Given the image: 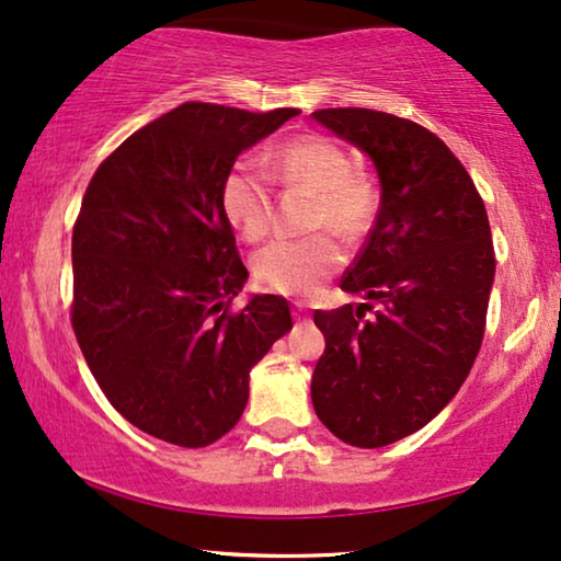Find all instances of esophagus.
<instances>
[{"label": "esophagus", "mask_w": 561, "mask_h": 561, "mask_svg": "<svg viewBox=\"0 0 561 561\" xmlns=\"http://www.w3.org/2000/svg\"><path fill=\"white\" fill-rule=\"evenodd\" d=\"M294 319H296V321L309 319V309H306V304H301V301H294Z\"/></svg>", "instance_id": "obj_1"}]
</instances>
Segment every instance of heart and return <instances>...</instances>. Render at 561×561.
I'll return each instance as SVG.
<instances>
[{"label":"heart","instance_id":"heart-1","mask_svg":"<svg viewBox=\"0 0 561 561\" xmlns=\"http://www.w3.org/2000/svg\"><path fill=\"white\" fill-rule=\"evenodd\" d=\"M267 174L255 160L240 158L219 188L225 217L248 242L273 229V181L313 194L306 227H332L344 240H357L373 227L380 194L370 175L352 168L350 152L324 135H301L267 158ZM342 265V248L332 232L280 237L257 250L252 275L260 288L286 296H309Z\"/></svg>","mask_w":561,"mask_h":561}]
</instances>
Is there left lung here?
<instances>
[{"mask_svg":"<svg viewBox=\"0 0 561 561\" xmlns=\"http://www.w3.org/2000/svg\"><path fill=\"white\" fill-rule=\"evenodd\" d=\"M311 117L365 150L380 179L378 219L340 280L378 309L313 311L327 340L313 411L352 447H386L426 426L478 357L495 275L488 211L455 152L416 122L359 106Z\"/></svg>","mask_w":561,"mask_h":561,"instance_id":"obj_1","label":"left lung"}]
</instances>
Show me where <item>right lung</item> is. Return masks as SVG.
<instances>
[{
	"label": "right lung",
	"mask_w": 561,
	"mask_h": 561,
	"mask_svg": "<svg viewBox=\"0 0 561 561\" xmlns=\"http://www.w3.org/2000/svg\"><path fill=\"white\" fill-rule=\"evenodd\" d=\"M294 106L186 102L102 160L73 225L71 327L106 401L140 432L206 447L240 421L250 370L294 327L286 298L232 309L248 278L219 188Z\"/></svg>",
	"instance_id": "add662e5"
}]
</instances>
